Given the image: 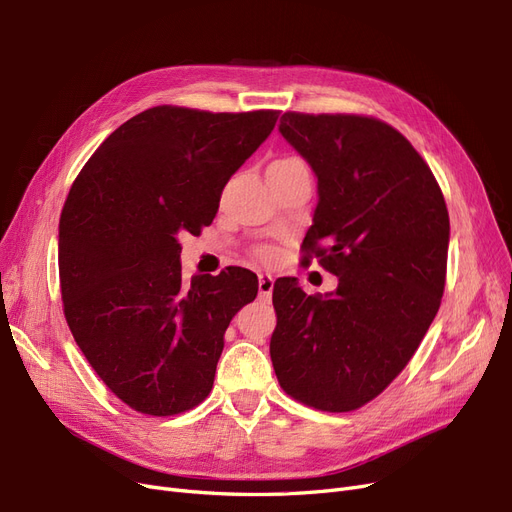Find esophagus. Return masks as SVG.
Returning <instances> with one entry per match:
<instances>
[{"instance_id": "obj_1", "label": "esophagus", "mask_w": 512, "mask_h": 512, "mask_svg": "<svg viewBox=\"0 0 512 512\" xmlns=\"http://www.w3.org/2000/svg\"><path fill=\"white\" fill-rule=\"evenodd\" d=\"M274 291V278L270 274H259V299L270 301Z\"/></svg>"}]
</instances>
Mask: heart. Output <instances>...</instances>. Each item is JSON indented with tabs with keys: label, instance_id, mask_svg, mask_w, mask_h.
I'll use <instances>...</instances> for the list:
<instances>
[{
	"label": "heart",
	"instance_id": "1",
	"mask_svg": "<svg viewBox=\"0 0 512 512\" xmlns=\"http://www.w3.org/2000/svg\"><path fill=\"white\" fill-rule=\"evenodd\" d=\"M291 161H297V159H293V157H286V159H278V161H274V163H291ZM263 255H268L265 251H261Z\"/></svg>",
	"mask_w": 512,
	"mask_h": 512
}]
</instances>
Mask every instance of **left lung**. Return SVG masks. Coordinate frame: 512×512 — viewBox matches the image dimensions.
I'll return each mask as SVG.
<instances>
[{
    "instance_id": "8db88e82",
    "label": "left lung",
    "mask_w": 512,
    "mask_h": 512,
    "mask_svg": "<svg viewBox=\"0 0 512 512\" xmlns=\"http://www.w3.org/2000/svg\"><path fill=\"white\" fill-rule=\"evenodd\" d=\"M278 131L318 180L303 244L329 242L316 255L339 286L305 295L295 278L274 284L272 364L297 402L349 412L404 370L437 314L446 201L412 144L379 119L284 113Z\"/></svg>"
}]
</instances>
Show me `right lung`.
<instances>
[{
    "label": "right lung",
    "mask_w": 512,
    "mask_h": 512,
    "mask_svg": "<svg viewBox=\"0 0 512 512\" xmlns=\"http://www.w3.org/2000/svg\"><path fill=\"white\" fill-rule=\"evenodd\" d=\"M276 110L154 106L85 163L60 215L64 316L106 387L129 408L171 416L209 395L232 318L257 276L226 268L182 280V232L209 226L230 177L268 140Z\"/></svg>",
    "instance_id": "1"
}]
</instances>
